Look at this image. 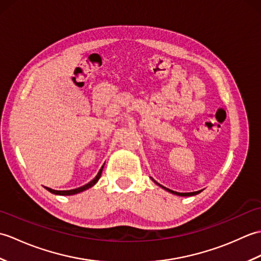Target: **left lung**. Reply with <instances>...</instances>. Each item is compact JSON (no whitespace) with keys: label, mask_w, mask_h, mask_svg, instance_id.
<instances>
[{"label":"left lung","mask_w":261,"mask_h":261,"mask_svg":"<svg viewBox=\"0 0 261 261\" xmlns=\"http://www.w3.org/2000/svg\"><path fill=\"white\" fill-rule=\"evenodd\" d=\"M153 180V179H152ZM154 182H156L157 185H159L160 187H163L164 190H166V191H168L169 193H173V194H175V195H178V196H193V195H196V194H198V193H201L202 191H197V192H192V193H178V192H175V191H171V190H169V188H166V187H164V186H162L160 184H158V182L156 181V180H153Z\"/></svg>","instance_id":"left-lung-1"}]
</instances>
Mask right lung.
I'll return each mask as SVG.
<instances>
[{
    "label": "right lung",
    "mask_w": 261,
    "mask_h": 261,
    "mask_svg": "<svg viewBox=\"0 0 261 261\" xmlns=\"http://www.w3.org/2000/svg\"><path fill=\"white\" fill-rule=\"evenodd\" d=\"M102 170H103V166H102V168L99 169L97 175L95 176V178H94L93 180H91L90 182H88V184H86V185H84V186H82V187H79V188H75V190H70V191H55V190H51V188H49V187H47V190H48L49 192H50V193H53V194H56V195H74V194L81 193V192H83V191L87 190V188L92 187L93 185H95L96 182H97V180L99 179V177H101Z\"/></svg>",
    "instance_id": "obj_1"
}]
</instances>
